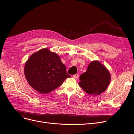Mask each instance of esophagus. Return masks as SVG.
I'll list each match as a JSON object with an SVG mask.
<instances>
[{
    "mask_svg": "<svg viewBox=\"0 0 134 134\" xmlns=\"http://www.w3.org/2000/svg\"><path fill=\"white\" fill-rule=\"evenodd\" d=\"M73 78H74V79H77L78 78V77H79V75L78 74H74V75H73Z\"/></svg>",
    "mask_w": 134,
    "mask_h": 134,
    "instance_id": "obj_1",
    "label": "esophagus"
}]
</instances>
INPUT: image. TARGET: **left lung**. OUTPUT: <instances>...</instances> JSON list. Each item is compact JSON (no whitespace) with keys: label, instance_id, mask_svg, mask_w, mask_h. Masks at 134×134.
Listing matches in <instances>:
<instances>
[{"label":"left lung","instance_id":"8db88e82","mask_svg":"<svg viewBox=\"0 0 134 134\" xmlns=\"http://www.w3.org/2000/svg\"><path fill=\"white\" fill-rule=\"evenodd\" d=\"M80 87L89 94L99 95L107 89L111 75L107 68L98 61H93L86 72L79 77Z\"/></svg>","mask_w":134,"mask_h":134}]
</instances>
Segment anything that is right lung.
<instances>
[{"label":"right lung","mask_w":134,"mask_h":134,"mask_svg":"<svg viewBox=\"0 0 134 134\" xmlns=\"http://www.w3.org/2000/svg\"><path fill=\"white\" fill-rule=\"evenodd\" d=\"M24 70L28 83L42 94L55 90L70 77L60 56L48 48L32 54L26 62Z\"/></svg>","instance_id":"add662e5"}]
</instances>
